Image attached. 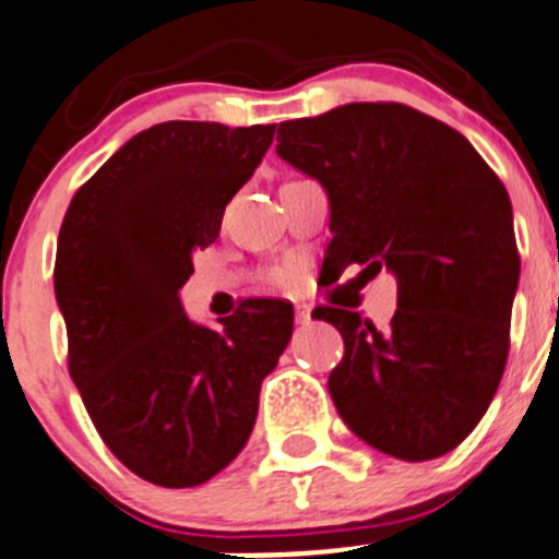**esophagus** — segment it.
<instances>
[{
	"label": "esophagus",
	"instance_id": "esophagus-1",
	"mask_svg": "<svg viewBox=\"0 0 559 559\" xmlns=\"http://www.w3.org/2000/svg\"><path fill=\"white\" fill-rule=\"evenodd\" d=\"M313 307L310 305H296V324H310Z\"/></svg>",
	"mask_w": 559,
	"mask_h": 559
}]
</instances>
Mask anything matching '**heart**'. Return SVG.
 Segmentation results:
<instances>
[{"instance_id": "heart-1", "label": "heart", "mask_w": 559, "mask_h": 559, "mask_svg": "<svg viewBox=\"0 0 559 559\" xmlns=\"http://www.w3.org/2000/svg\"><path fill=\"white\" fill-rule=\"evenodd\" d=\"M283 280H285V274H283Z\"/></svg>"}]
</instances>
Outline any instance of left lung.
<instances>
[{
    "label": "left lung",
    "instance_id": "obj_1",
    "mask_svg": "<svg viewBox=\"0 0 559 559\" xmlns=\"http://www.w3.org/2000/svg\"><path fill=\"white\" fill-rule=\"evenodd\" d=\"M276 141L330 197L335 276L357 263L399 285L385 332L341 307L313 313L343 335L337 416L407 463L452 452L493 402L510 352L521 258L501 179L457 130L396 102L283 121Z\"/></svg>",
    "mask_w": 559,
    "mask_h": 559
}]
</instances>
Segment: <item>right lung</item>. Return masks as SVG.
Segmentation results:
<instances>
[{
	"label": "right lung",
	"mask_w": 559,
	"mask_h": 559,
	"mask_svg": "<svg viewBox=\"0 0 559 559\" xmlns=\"http://www.w3.org/2000/svg\"><path fill=\"white\" fill-rule=\"evenodd\" d=\"M274 127L163 121L130 138L66 210L55 296L71 380L107 449L160 488L202 485L238 457L294 332V307L280 299H246L222 330L179 305L193 252L218 238Z\"/></svg>",
	"instance_id": "1"
}]
</instances>
